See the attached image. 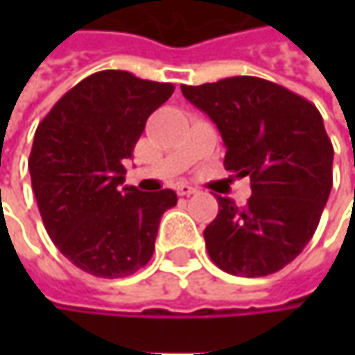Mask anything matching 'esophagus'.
<instances>
[{
    "mask_svg": "<svg viewBox=\"0 0 355 355\" xmlns=\"http://www.w3.org/2000/svg\"><path fill=\"white\" fill-rule=\"evenodd\" d=\"M193 193H198V189H196L193 185H189V184L178 185V196H182V198H187V196H193Z\"/></svg>",
    "mask_w": 355,
    "mask_h": 355,
    "instance_id": "34e87169",
    "label": "esophagus"
}]
</instances>
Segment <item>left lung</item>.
<instances>
[{
  "label": "left lung",
  "instance_id": "8db88e82",
  "mask_svg": "<svg viewBox=\"0 0 355 355\" xmlns=\"http://www.w3.org/2000/svg\"><path fill=\"white\" fill-rule=\"evenodd\" d=\"M182 92L217 124L225 170L251 180L245 207L217 198L219 213L203 231L211 261L247 279L277 272L306 247L332 189L334 148L318 108L259 76L182 85Z\"/></svg>",
  "mask_w": 355,
  "mask_h": 355
}]
</instances>
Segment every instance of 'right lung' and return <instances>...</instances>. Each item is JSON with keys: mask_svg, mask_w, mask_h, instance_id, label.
I'll use <instances>...</instances> for the list:
<instances>
[{"mask_svg": "<svg viewBox=\"0 0 355 355\" xmlns=\"http://www.w3.org/2000/svg\"><path fill=\"white\" fill-rule=\"evenodd\" d=\"M171 92V83L101 71L62 94L37 126L29 173L43 225L89 275L122 279L148 265L159 219L178 203L171 189L122 187V162Z\"/></svg>", "mask_w": 355, "mask_h": 355, "instance_id": "right-lung-1", "label": "right lung"}]
</instances>
